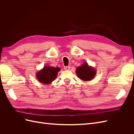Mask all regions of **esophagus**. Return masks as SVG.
Returning <instances> with one entry per match:
<instances>
[{
  "label": "esophagus",
  "instance_id": "obj_1",
  "mask_svg": "<svg viewBox=\"0 0 134 134\" xmlns=\"http://www.w3.org/2000/svg\"><path fill=\"white\" fill-rule=\"evenodd\" d=\"M64 69L65 70H70V67L69 66H64Z\"/></svg>",
  "mask_w": 134,
  "mask_h": 134
}]
</instances>
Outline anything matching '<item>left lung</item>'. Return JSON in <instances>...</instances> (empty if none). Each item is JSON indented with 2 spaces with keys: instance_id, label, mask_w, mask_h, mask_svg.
Listing matches in <instances>:
<instances>
[{
  "instance_id": "obj_1",
  "label": "left lung",
  "mask_w": 134,
  "mask_h": 134,
  "mask_svg": "<svg viewBox=\"0 0 134 134\" xmlns=\"http://www.w3.org/2000/svg\"><path fill=\"white\" fill-rule=\"evenodd\" d=\"M76 74L78 78L85 81L91 80L96 74L94 69L88 66L87 63H84L82 66L76 68Z\"/></svg>"
}]
</instances>
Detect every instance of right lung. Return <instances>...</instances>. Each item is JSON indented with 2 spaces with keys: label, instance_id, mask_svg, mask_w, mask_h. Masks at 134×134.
<instances>
[{
  "label": "right lung",
  "instance_id": "1",
  "mask_svg": "<svg viewBox=\"0 0 134 134\" xmlns=\"http://www.w3.org/2000/svg\"><path fill=\"white\" fill-rule=\"evenodd\" d=\"M60 70V69L58 67L44 66L41 71L38 72L37 78L42 83L50 84L56 79Z\"/></svg>",
  "mask_w": 134,
  "mask_h": 134
}]
</instances>
